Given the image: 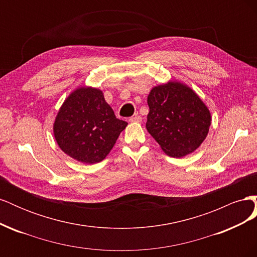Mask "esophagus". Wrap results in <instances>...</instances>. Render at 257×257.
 I'll return each instance as SVG.
<instances>
[{
    "label": "esophagus",
    "mask_w": 257,
    "mask_h": 257,
    "mask_svg": "<svg viewBox=\"0 0 257 257\" xmlns=\"http://www.w3.org/2000/svg\"><path fill=\"white\" fill-rule=\"evenodd\" d=\"M130 122H142V116L138 115V114H135L133 116H131Z\"/></svg>",
    "instance_id": "esophagus-1"
}]
</instances>
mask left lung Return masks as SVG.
Masks as SVG:
<instances>
[{
	"instance_id": "obj_1",
	"label": "left lung",
	"mask_w": 257,
	"mask_h": 257,
	"mask_svg": "<svg viewBox=\"0 0 257 257\" xmlns=\"http://www.w3.org/2000/svg\"><path fill=\"white\" fill-rule=\"evenodd\" d=\"M146 127L167 155L182 158L205 141L211 116L198 95L180 82L151 90Z\"/></svg>"
}]
</instances>
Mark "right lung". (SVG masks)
Here are the masks:
<instances>
[{
    "label": "right lung",
    "instance_id": "add662e5",
    "mask_svg": "<svg viewBox=\"0 0 257 257\" xmlns=\"http://www.w3.org/2000/svg\"><path fill=\"white\" fill-rule=\"evenodd\" d=\"M126 125L115 118L102 91L80 88L62 105L53 132L59 147L69 157L95 164L107 157Z\"/></svg>",
    "mask_w": 257,
    "mask_h": 257
}]
</instances>
